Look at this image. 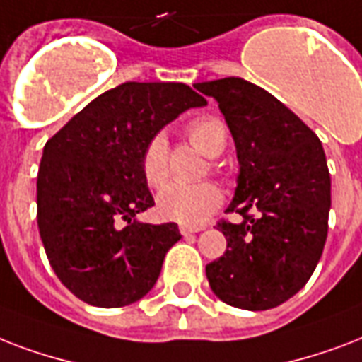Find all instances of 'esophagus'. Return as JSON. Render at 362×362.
<instances>
[{"instance_id": "esophagus-1", "label": "esophagus", "mask_w": 362, "mask_h": 362, "mask_svg": "<svg viewBox=\"0 0 362 362\" xmlns=\"http://www.w3.org/2000/svg\"><path fill=\"white\" fill-rule=\"evenodd\" d=\"M202 226H185L181 225L179 226V232L183 234V236H189V234H194V232H200Z\"/></svg>"}]
</instances>
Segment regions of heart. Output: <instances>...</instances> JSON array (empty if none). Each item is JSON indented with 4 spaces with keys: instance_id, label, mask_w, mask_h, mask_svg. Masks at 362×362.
I'll return each instance as SVG.
<instances>
[{
    "instance_id": "heart-1",
    "label": "heart",
    "mask_w": 362,
    "mask_h": 362,
    "mask_svg": "<svg viewBox=\"0 0 362 362\" xmlns=\"http://www.w3.org/2000/svg\"><path fill=\"white\" fill-rule=\"evenodd\" d=\"M189 139L207 158H217L226 147V126L215 117H202L190 122ZM141 173L145 183L158 189L168 179L166 137L156 134L147 141L141 155ZM223 204V192L217 185L172 183L156 196V207L164 219L187 226H198L211 217Z\"/></svg>"
}]
</instances>
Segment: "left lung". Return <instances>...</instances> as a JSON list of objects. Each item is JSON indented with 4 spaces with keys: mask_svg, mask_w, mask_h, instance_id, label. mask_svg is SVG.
Masks as SVG:
<instances>
[{
    "mask_svg": "<svg viewBox=\"0 0 362 362\" xmlns=\"http://www.w3.org/2000/svg\"><path fill=\"white\" fill-rule=\"evenodd\" d=\"M194 86L219 103L240 164L226 211L243 219L217 225L226 251L206 266L209 287L228 306L270 310L306 285L323 255L330 211L323 145L291 109L249 81Z\"/></svg>",
    "mask_w": 362,
    "mask_h": 362,
    "instance_id": "1",
    "label": "left lung"
}]
</instances>
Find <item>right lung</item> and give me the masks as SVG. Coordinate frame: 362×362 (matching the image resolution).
<instances>
[{
    "label": "right lung",
    "mask_w": 362,
    "mask_h": 362,
    "mask_svg": "<svg viewBox=\"0 0 362 362\" xmlns=\"http://www.w3.org/2000/svg\"><path fill=\"white\" fill-rule=\"evenodd\" d=\"M202 98L183 83H124L81 109L43 149L37 225L52 270L98 308L134 304L155 287L175 223L149 225L155 206L141 173L151 137Z\"/></svg>",
    "instance_id": "right-lung-1"
}]
</instances>
